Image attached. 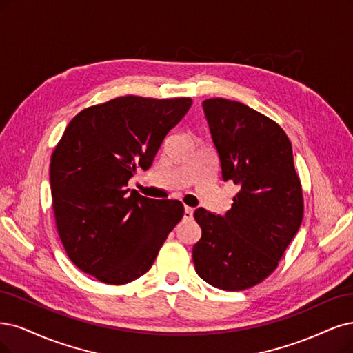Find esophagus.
I'll return each mask as SVG.
<instances>
[{"instance_id":"obj_1","label":"esophagus","mask_w":353,"mask_h":353,"mask_svg":"<svg viewBox=\"0 0 353 353\" xmlns=\"http://www.w3.org/2000/svg\"><path fill=\"white\" fill-rule=\"evenodd\" d=\"M192 214H194V210L191 208H185V210H184V221H191Z\"/></svg>"}]
</instances>
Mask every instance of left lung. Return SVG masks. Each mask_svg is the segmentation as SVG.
Instances as JSON below:
<instances>
[{
  "label": "left lung",
  "instance_id": "1",
  "mask_svg": "<svg viewBox=\"0 0 353 353\" xmlns=\"http://www.w3.org/2000/svg\"><path fill=\"white\" fill-rule=\"evenodd\" d=\"M222 179L239 187L223 216L194 212L201 238L192 247L197 274L223 290H244L270 276L302 222L303 201L292 144L273 119L223 98L205 99Z\"/></svg>",
  "mask_w": 353,
  "mask_h": 353
}]
</instances>
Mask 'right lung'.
Here are the masks:
<instances>
[{
    "label": "right lung",
    "instance_id": "right-lung-1",
    "mask_svg": "<svg viewBox=\"0 0 353 353\" xmlns=\"http://www.w3.org/2000/svg\"><path fill=\"white\" fill-rule=\"evenodd\" d=\"M191 103L123 96L70 121L51 156L50 179L61 242L81 272L125 285L150 270L184 205L143 197L127 188L128 179L139 166H152Z\"/></svg>",
    "mask_w": 353,
    "mask_h": 353
}]
</instances>
